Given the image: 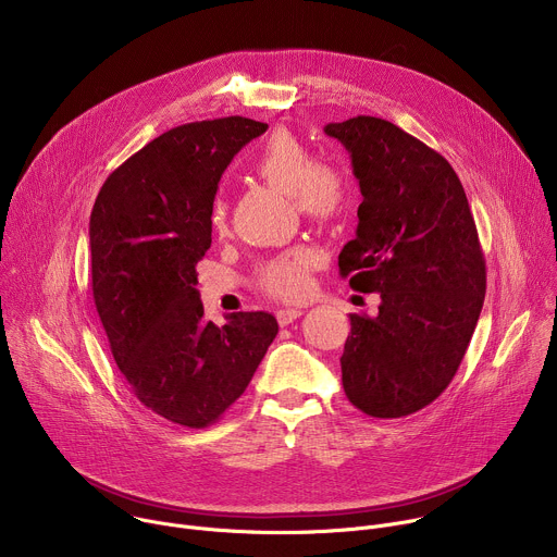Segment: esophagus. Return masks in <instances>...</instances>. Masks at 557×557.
<instances>
[{
  "instance_id": "34e87169",
  "label": "esophagus",
  "mask_w": 557,
  "mask_h": 557,
  "mask_svg": "<svg viewBox=\"0 0 557 557\" xmlns=\"http://www.w3.org/2000/svg\"><path fill=\"white\" fill-rule=\"evenodd\" d=\"M304 314V310H299V308H282V310H277V322H280V326H288V324H293L295 320H299V317Z\"/></svg>"
}]
</instances>
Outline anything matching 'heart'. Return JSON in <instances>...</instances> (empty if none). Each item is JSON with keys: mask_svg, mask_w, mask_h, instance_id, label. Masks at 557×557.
<instances>
[{"mask_svg": "<svg viewBox=\"0 0 557 557\" xmlns=\"http://www.w3.org/2000/svg\"><path fill=\"white\" fill-rule=\"evenodd\" d=\"M253 172L273 189L293 196L299 213L312 222H333L350 205L348 176L317 156L293 134H273L253 161ZM211 226L222 231L226 205L215 200L209 213ZM314 262L310 249H293L273 260L260 273V286L280 299H299L308 290V271Z\"/></svg>", "mask_w": 557, "mask_h": 557, "instance_id": "b5f03b06", "label": "heart"}]
</instances>
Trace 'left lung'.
<instances>
[{"label":"left lung","instance_id":"8db88e82","mask_svg":"<svg viewBox=\"0 0 557 557\" xmlns=\"http://www.w3.org/2000/svg\"><path fill=\"white\" fill-rule=\"evenodd\" d=\"M324 132L348 149L363 196L339 273L381 297L376 317L350 314L344 392L370 417H408L449 385L481 317L479 231L456 172L419 138L376 116Z\"/></svg>","mask_w":557,"mask_h":557}]
</instances>
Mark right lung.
<instances>
[{
	"mask_svg": "<svg viewBox=\"0 0 557 557\" xmlns=\"http://www.w3.org/2000/svg\"><path fill=\"white\" fill-rule=\"evenodd\" d=\"M267 127L245 116L174 127L114 170L92 207V295L114 361L145 408L185 428L240 399L277 335L264 310L207 322L196 290L218 183Z\"/></svg>",
	"mask_w": 557,
	"mask_h": 557,
	"instance_id": "right-lung-1",
	"label": "right lung"
}]
</instances>
